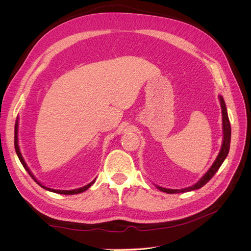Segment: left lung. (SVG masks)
<instances>
[{"label":"left lung","mask_w":251,"mask_h":251,"mask_svg":"<svg viewBox=\"0 0 251 251\" xmlns=\"http://www.w3.org/2000/svg\"><path fill=\"white\" fill-rule=\"evenodd\" d=\"M220 100V104H221V109H222V128H223V141H222V147L221 150H220L219 154L216 158L215 162L212 163V165L209 168V170L205 173L203 176L201 177V179L195 183L192 186H188L185 188H181V189H173V188H165L162 186L156 185V187L159 189V191L168 193V194H179V193H186V192H191V191H195V189H199L202 186H204L207 182L214 177V175L218 172V170L220 169V166L222 165V163L224 162L225 158L228 155L229 151V147H230V138H231V127H230V123L228 119V114H227V110H226V104L225 101L223 100V97L220 95L219 96Z\"/></svg>","instance_id":"8db88e82"}]
</instances>
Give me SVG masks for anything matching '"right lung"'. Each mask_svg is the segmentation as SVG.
I'll return each mask as SVG.
<instances>
[{"label":"right lung","instance_id":"right-lung-1","mask_svg":"<svg viewBox=\"0 0 251 251\" xmlns=\"http://www.w3.org/2000/svg\"><path fill=\"white\" fill-rule=\"evenodd\" d=\"M18 128H19V118H17V120H16V126H14V149H16L17 155H18V157H19V159H20L21 163L23 164V166H24V169L28 172V174L30 175V176H31V178H32V179H34V181L36 182V183L39 184L40 186H42L44 189H46V191H49V192H52V193L60 194V195H75V194H80V193H82V192L87 191V189L94 183V182H95V179H94L92 182H90L89 184L85 185V186L79 187V188H75V189H66V191H63V189H54V188H50V187H47V186L43 185L42 183H40V182L37 181V180H36V178L33 176V174L31 173V171L29 170V168H28L27 164H26V162H25V160H24V158H23V156H22V154H21L20 147H19V139H18Z\"/></svg>","mask_w":251,"mask_h":251}]
</instances>
